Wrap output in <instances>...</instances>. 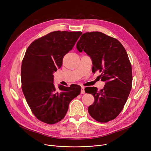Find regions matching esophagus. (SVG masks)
<instances>
[{"mask_svg": "<svg viewBox=\"0 0 151 151\" xmlns=\"http://www.w3.org/2000/svg\"><path fill=\"white\" fill-rule=\"evenodd\" d=\"M84 93H85L84 88V87H82V88H81V94H84Z\"/></svg>", "mask_w": 151, "mask_h": 151, "instance_id": "34e87169", "label": "esophagus"}]
</instances>
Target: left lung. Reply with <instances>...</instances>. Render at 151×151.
Returning <instances> with one entry per match:
<instances>
[{
    "mask_svg": "<svg viewBox=\"0 0 151 151\" xmlns=\"http://www.w3.org/2000/svg\"><path fill=\"white\" fill-rule=\"evenodd\" d=\"M76 48L84 51L92 60V72L99 71L104 89L88 87L86 93L94 97L88 107L91 116L100 122L113 120L122 111L132 89V70L124 47L117 39L100 32L83 34Z\"/></svg>",
    "mask_w": 151,
    "mask_h": 151,
    "instance_id": "8db88e82",
    "label": "left lung"
}]
</instances>
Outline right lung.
Returning <instances> with one entry per match:
<instances>
[{
  "mask_svg": "<svg viewBox=\"0 0 151 151\" xmlns=\"http://www.w3.org/2000/svg\"><path fill=\"white\" fill-rule=\"evenodd\" d=\"M81 32L54 31L39 38L27 47L22 62V92L32 112L39 121L54 124L64 118L70 101L80 95L81 87L53 84V72L62 65Z\"/></svg>",
  "mask_w": 151,
  "mask_h": 151,
  "instance_id": "right-lung-1",
  "label": "right lung"
}]
</instances>
